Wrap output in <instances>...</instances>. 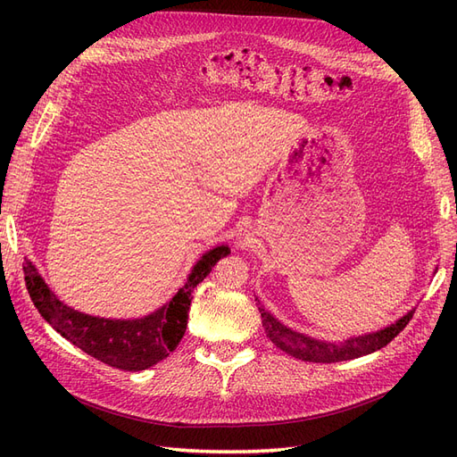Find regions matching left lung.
<instances>
[{
    "instance_id": "8db88e82",
    "label": "left lung",
    "mask_w": 457,
    "mask_h": 457,
    "mask_svg": "<svg viewBox=\"0 0 457 457\" xmlns=\"http://www.w3.org/2000/svg\"><path fill=\"white\" fill-rule=\"evenodd\" d=\"M259 312L262 318V328H265L267 337L276 345V347L287 353L289 356H295L299 361L305 362H343V361H353V358H361L364 354H371L379 349H383L385 345H389L400 331L406 328V324L411 320L413 312L416 309H411L406 312L403 318L391 326H386L383 329L371 331V334H364L358 337H349L341 343H329L322 339H314L305 334H299V331H294L292 328L284 326L278 318L272 316L265 307L261 305V301L255 297Z\"/></svg>"
}]
</instances>
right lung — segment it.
Instances as JSON below:
<instances>
[{
  "label": "right lung",
  "mask_w": 457,
  "mask_h": 457,
  "mask_svg": "<svg viewBox=\"0 0 457 457\" xmlns=\"http://www.w3.org/2000/svg\"><path fill=\"white\" fill-rule=\"evenodd\" d=\"M228 253L225 244L205 252L171 301L133 320L99 318L74 311L51 292L32 261L26 259L22 270L36 309L64 339L108 366L141 371L158 364L177 349L187 331L192 292L212 272L215 262Z\"/></svg>",
  "instance_id": "right-lung-1"
}]
</instances>
